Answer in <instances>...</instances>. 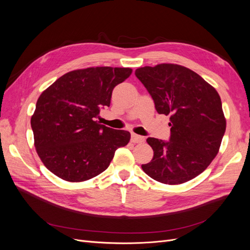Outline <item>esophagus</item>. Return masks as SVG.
<instances>
[{
	"mask_svg": "<svg viewBox=\"0 0 250 250\" xmlns=\"http://www.w3.org/2000/svg\"><path fill=\"white\" fill-rule=\"evenodd\" d=\"M144 141H145V138L142 137V135L131 133V142L132 143H134V144H141V143H144Z\"/></svg>",
	"mask_w": 250,
	"mask_h": 250,
	"instance_id": "34e87169",
	"label": "esophagus"
}]
</instances>
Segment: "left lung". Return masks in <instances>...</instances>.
Returning a JSON list of instances; mask_svg holds the SVG:
<instances>
[{
    "label": "left lung",
    "mask_w": 250,
    "mask_h": 250,
    "mask_svg": "<svg viewBox=\"0 0 250 250\" xmlns=\"http://www.w3.org/2000/svg\"><path fill=\"white\" fill-rule=\"evenodd\" d=\"M161 115L170 116L169 142L148 138L153 158L142 165L147 175L166 185L198 176L219 152L226 129L220 96L186 66L161 63L135 70Z\"/></svg>",
    "instance_id": "obj_1"
}]
</instances>
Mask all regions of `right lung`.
Returning <instances> with one entry per match:
<instances>
[{"label": "right lung", "mask_w": 250, "mask_h": 250, "mask_svg": "<svg viewBox=\"0 0 250 250\" xmlns=\"http://www.w3.org/2000/svg\"><path fill=\"white\" fill-rule=\"evenodd\" d=\"M131 73L130 67L111 66L74 70L43 90L31 127L36 152L48 170L80 183L108 168L130 133L101 125L96 118L102 106L109 107L113 87Z\"/></svg>", "instance_id": "right-lung-1"}]
</instances>
